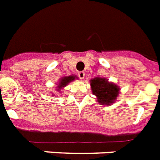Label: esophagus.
<instances>
[{
    "label": "esophagus",
    "mask_w": 160,
    "mask_h": 160,
    "mask_svg": "<svg viewBox=\"0 0 160 160\" xmlns=\"http://www.w3.org/2000/svg\"><path fill=\"white\" fill-rule=\"evenodd\" d=\"M78 75V78L80 79H83L85 78V72H79Z\"/></svg>",
    "instance_id": "1"
}]
</instances>
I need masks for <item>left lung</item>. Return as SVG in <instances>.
Instances as JSON below:
<instances>
[{
    "label": "left lung",
    "mask_w": 160,
    "mask_h": 160,
    "mask_svg": "<svg viewBox=\"0 0 160 160\" xmlns=\"http://www.w3.org/2000/svg\"><path fill=\"white\" fill-rule=\"evenodd\" d=\"M91 87L93 94L96 96L97 101L101 105H110L116 101L119 88L115 84L108 82V80L101 78H96L91 80Z\"/></svg>",
    "instance_id": "8db88e82"
}]
</instances>
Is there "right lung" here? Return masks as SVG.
Masks as SVG:
<instances>
[{
    "label": "right lung",
    "instance_id": "obj_1",
    "mask_svg": "<svg viewBox=\"0 0 160 160\" xmlns=\"http://www.w3.org/2000/svg\"><path fill=\"white\" fill-rule=\"evenodd\" d=\"M72 80H74V77L73 76H69V77H66V78H63L61 79V81H59V84L58 86V90H59L60 88H62L63 87L66 86L68 83L70 82Z\"/></svg>",
    "mask_w": 160,
    "mask_h": 160
}]
</instances>
